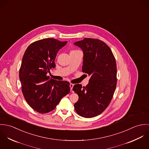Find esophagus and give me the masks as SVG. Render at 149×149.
Listing matches in <instances>:
<instances>
[{"label": "esophagus", "instance_id": "34e87169", "mask_svg": "<svg viewBox=\"0 0 149 149\" xmlns=\"http://www.w3.org/2000/svg\"><path fill=\"white\" fill-rule=\"evenodd\" d=\"M70 92H73V86H74V84H70Z\"/></svg>", "mask_w": 149, "mask_h": 149}]
</instances>
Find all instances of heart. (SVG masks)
Wrapping results in <instances>:
<instances>
[{
	"label": "heart",
	"instance_id": "obj_1",
	"mask_svg": "<svg viewBox=\"0 0 149 149\" xmlns=\"http://www.w3.org/2000/svg\"><path fill=\"white\" fill-rule=\"evenodd\" d=\"M77 51H79L77 50H72L70 52H77Z\"/></svg>",
	"mask_w": 149,
	"mask_h": 149
}]
</instances>
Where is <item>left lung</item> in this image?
<instances>
[{
	"label": "left lung",
	"mask_w": 149,
	"mask_h": 149,
	"mask_svg": "<svg viewBox=\"0 0 149 149\" xmlns=\"http://www.w3.org/2000/svg\"><path fill=\"white\" fill-rule=\"evenodd\" d=\"M74 44L83 50L82 71L90 76L86 86H73L79 96L74 107L80 116L91 118L102 113L112 99L117 83L116 60L109 47L100 40L85 38Z\"/></svg>",
	"instance_id": "1"
}]
</instances>
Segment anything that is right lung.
I'll use <instances>...</instances> for the list:
<instances>
[{
    "instance_id": "add662e5",
    "label": "right lung",
    "mask_w": 149,
    "mask_h": 149,
    "mask_svg": "<svg viewBox=\"0 0 149 149\" xmlns=\"http://www.w3.org/2000/svg\"><path fill=\"white\" fill-rule=\"evenodd\" d=\"M66 43L45 38L31 43L24 53L19 69L22 91L29 105L39 113L53 111L70 92L69 82L46 75L55 68L57 53Z\"/></svg>"
}]
</instances>
